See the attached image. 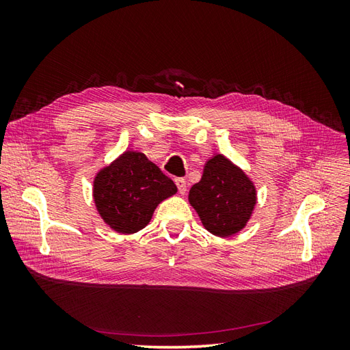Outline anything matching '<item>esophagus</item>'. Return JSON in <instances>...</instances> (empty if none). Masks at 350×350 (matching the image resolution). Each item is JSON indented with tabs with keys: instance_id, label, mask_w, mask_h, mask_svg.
I'll list each match as a JSON object with an SVG mask.
<instances>
[{
	"instance_id": "34e87169",
	"label": "esophagus",
	"mask_w": 350,
	"mask_h": 350,
	"mask_svg": "<svg viewBox=\"0 0 350 350\" xmlns=\"http://www.w3.org/2000/svg\"><path fill=\"white\" fill-rule=\"evenodd\" d=\"M175 184L178 187L179 194H185V191H187V181H185V179L184 178H176Z\"/></svg>"
}]
</instances>
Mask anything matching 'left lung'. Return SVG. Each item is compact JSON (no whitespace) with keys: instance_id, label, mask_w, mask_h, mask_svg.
<instances>
[{"instance_id":"1","label":"left lung","mask_w":350,"mask_h":350,"mask_svg":"<svg viewBox=\"0 0 350 350\" xmlns=\"http://www.w3.org/2000/svg\"><path fill=\"white\" fill-rule=\"evenodd\" d=\"M188 200L210 234L226 238L247 226L257 204V191L239 166L224 154H215L189 189Z\"/></svg>"}]
</instances>
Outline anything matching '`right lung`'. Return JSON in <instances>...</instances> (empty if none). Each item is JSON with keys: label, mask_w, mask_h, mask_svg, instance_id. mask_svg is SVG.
<instances>
[{"label": "right lung", "mask_w": 350, "mask_h": 350, "mask_svg": "<svg viewBox=\"0 0 350 350\" xmlns=\"http://www.w3.org/2000/svg\"><path fill=\"white\" fill-rule=\"evenodd\" d=\"M176 191L171 178L146 154L133 150L102 167L93 181V200L100 217L124 235L146 228L157 204Z\"/></svg>", "instance_id": "obj_1"}]
</instances>
